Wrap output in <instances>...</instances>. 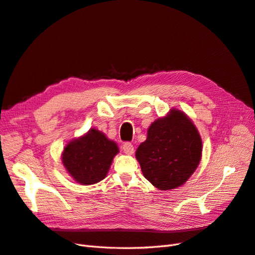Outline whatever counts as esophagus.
<instances>
[{"label":"esophagus","mask_w":255,"mask_h":255,"mask_svg":"<svg viewBox=\"0 0 255 255\" xmlns=\"http://www.w3.org/2000/svg\"><path fill=\"white\" fill-rule=\"evenodd\" d=\"M123 151H125V153L128 154V155H132L134 153V145L130 142H126L123 144Z\"/></svg>","instance_id":"34e87169"}]
</instances>
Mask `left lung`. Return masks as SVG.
<instances>
[{
  "label": "left lung",
  "mask_w": 255,
  "mask_h": 255,
  "mask_svg": "<svg viewBox=\"0 0 255 255\" xmlns=\"http://www.w3.org/2000/svg\"><path fill=\"white\" fill-rule=\"evenodd\" d=\"M202 155V141L194 123L184 113L172 110L154 121L146 140L136 150L144 177L161 190L186 182Z\"/></svg>",
  "instance_id": "obj_1"
}]
</instances>
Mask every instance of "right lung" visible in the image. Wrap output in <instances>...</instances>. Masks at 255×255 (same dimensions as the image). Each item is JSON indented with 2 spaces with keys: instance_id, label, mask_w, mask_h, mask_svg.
<instances>
[{
  "instance_id": "add662e5",
  "label": "right lung",
  "mask_w": 255,
  "mask_h": 255,
  "mask_svg": "<svg viewBox=\"0 0 255 255\" xmlns=\"http://www.w3.org/2000/svg\"><path fill=\"white\" fill-rule=\"evenodd\" d=\"M119 152L117 144L96 128L69 142L64 149L63 164L73 179L83 185L103 180Z\"/></svg>"
}]
</instances>
